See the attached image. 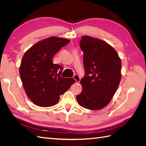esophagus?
<instances>
[{"label": "esophagus", "instance_id": "34e87169", "mask_svg": "<svg viewBox=\"0 0 146 146\" xmlns=\"http://www.w3.org/2000/svg\"><path fill=\"white\" fill-rule=\"evenodd\" d=\"M73 78H74V80H76V82L77 83H78L79 82H80V77L77 74H75L74 76H73Z\"/></svg>", "mask_w": 146, "mask_h": 146}]
</instances>
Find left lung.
Segmentation results:
<instances>
[{"label":"left lung","instance_id":"1","mask_svg":"<svg viewBox=\"0 0 146 146\" xmlns=\"http://www.w3.org/2000/svg\"><path fill=\"white\" fill-rule=\"evenodd\" d=\"M80 47L85 74L81 80L82 91L76 98L82 107L98 110L109 104L117 89L121 60L113 47L99 39L83 36Z\"/></svg>","mask_w":146,"mask_h":146}]
</instances>
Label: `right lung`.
Returning <instances> with one entry per match:
<instances>
[{
	"instance_id": "obj_1",
	"label": "right lung",
	"mask_w": 146,
	"mask_h": 146,
	"mask_svg": "<svg viewBox=\"0 0 146 146\" xmlns=\"http://www.w3.org/2000/svg\"><path fill=\"white\" fill-rule=\"evenodd\" d=\"M70 42L67 39L50 37L35 44L25 53L19 74L26 94L39 107L55 105L60 96L68 90L76 80L61 77L63 68L54 64L52 58Z\"/></svg>"
}]
</instances>
